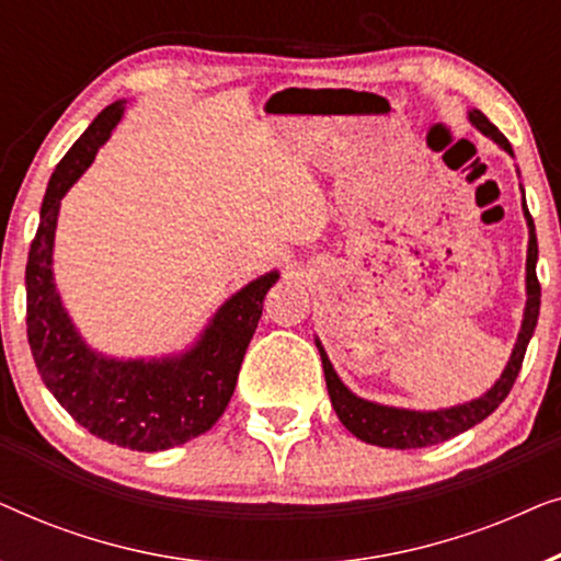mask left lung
<instances>
[{
	"label": "left lung",
	"instance_id": "left-lung-1",
	"mask_svg": "<svg viewBox=\"0 0 561 561\" xmlns=\"http://www.w3.org/2000/svg\"><path fill=\"white\" fill-rule=\"evenodd\" d=\"M470 122L480 129L482 135H488L490 140L497 142L505 152H511L513 156L511 142L505 140V135L480 110L470 112ZM524 217L528 225L526 311H524V321H520V332H518L516 347L511 352L508 365H505L503 375L495 380V386L490 388L485 396L474 398L470 403H459V405H451V409H439V411H411V409H396V405H380V403L365 401V398L352 393V390L340 380V375L334 373L332 363H329L324 347H321V342L317 340L321 365H324L329 398H332L336 416H340L342 424L347 426L357 439L375 444V447H388V449L432 447V444L447 442L451 436L462 434L474 424H480L482 419H488L490 413L505 401V396L511 393L513 382L518 378L520 365H524L526 347L534 336L536 321H539V306H541V286H539V278H536L539 244H536V229H534L531 214L526 209V198H524Z\"/></svg>",
	"mask_w": 561,
	"mask_h": 561
}]
</instances>
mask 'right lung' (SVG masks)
I'll return each mask as SVG.
<instances>
[{"instance_id": "1", "label": "right lung", "mask_w": 561, "mask_h": 561, "mask_svg": "<svg viewBox=\"0 0 561 561\" xmlns=\"http://www.w3.org/2000/svg\"><path fill=\"white\" fill-rule=\"evenodd\" d=\"M122 114L125 99L96 114L50 175L25 271L27 342L45 388L83 428L117 447L160 451L209 432L225 413L263 317V298L280 275H260L227 298L194 347L181 355L117 359L81 340L53 280L60 198L94 163Z\"/></svg>"}]
</instances>
